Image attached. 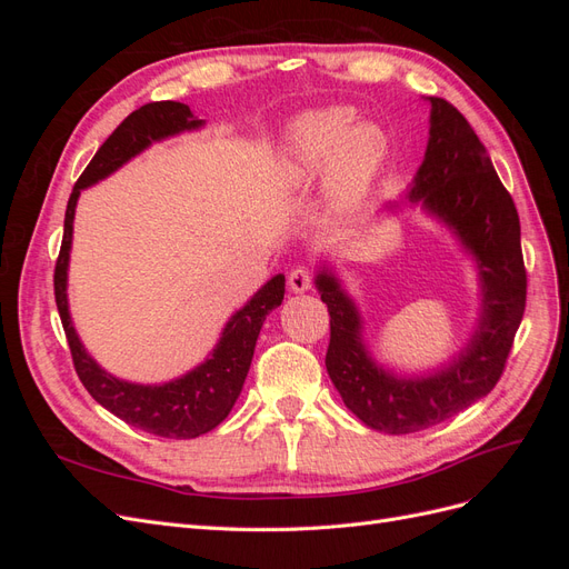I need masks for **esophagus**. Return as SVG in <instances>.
I'll use <instances>...</instances> for the list:
<instances>
[{"instance_id": "esophagus-1", "label": "esophagus", "mask_w": 569, "mask_h": 569, "mask_svg": "<svg viewBox=\"0 0 569 569\" xmlns=\"http://www.w3.org/2000/svg\"><path fill=\"white\" fill-rule=\"evenodd\" d=\"M287 280H289V289L297 291V295H301V291H308L313 287V272L303 268V266H299V268L289 272Z\"/></svg>"}]
</instances>
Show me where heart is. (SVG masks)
Segmentation results:
<instances>
[{"label": "heart", "mask_w": 569, "mask_h": 569, "mask_svg": "<svg viewBox=\"0 0 569 569\" xmlns=\"http://www.w3.org/2000/svg\"><path fill=\"white\" fill-rule=\"evenodd\" d=\"M291 168L299 178H318L327 168L339 206H351L380 168L385 140L375 128H356L351 109H325L301 116L289 132Z\"/></svg>", "instance_id": "obj_1"}]
</instances>
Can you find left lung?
Wrapping results in <instances>:
<instances>
[{"mask_svg":"<svg viewBox=\"0 0 569 569\" xmlns=\"http://www.w3.org/2000/svg\"><path fill=\"white\" fill-rule=\"evenodd\" d=\"M429 142L408 201H420L475 258L481 308L472 337L441 370L399 377L375 363L360 337L363 320L332 270L322 268L316 278L330 311L327 375L353 416L385 435L420 432L485 399L501 380L527 301L512 197L465 116L441 97H429Z\"/></svg>","mask_w":569,"mask_h":569,"instance_id":"1","label":"left lung"}]
</instances>
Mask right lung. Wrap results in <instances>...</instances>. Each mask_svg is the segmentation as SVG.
<instances>
[{
    "label": "right lung",
    "instance_id": "1",
    "mask_svg": "<svg viewBox=\"0 0 569 569\" xmlns=\"http://www.w3.org/2000/svg\"><path fill=\"white\" fill-rule=\"evenodd\" d=\"M201 126L203 120H199L180 101H151V104L132 111L99 147L94 159L82 170L73 187L66 206L63 239L54 268L57 308L80 382L92 393V399L113 412L116 418L142 429V432L166 439L201 437L228 418L239 391L244 387L263 320L284 299V274H274L256 291L244 308H239L222 327L220 341L211 356L194 370L166 385H134L107 372L82 347L71 311H68V258H71L73 218L82 189L109 178L113 170L142 153L149 144Z\"/></svg>",
    "mask_w": 569,
    "mask_h": 569
}]
</instances>
